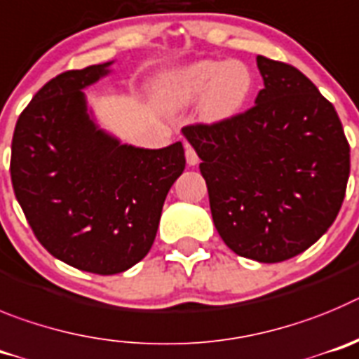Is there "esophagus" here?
Here are the masks:
<instances>
[{
  "label": "esophagus",
  "mask_w": 359,
  "mask_h": 359,
  "mask_svg": "<svg viewBox=\"0 0 359 359\" xmlns=\"http://www.w3.org/2000/svg\"><path fill=\"white\" fill-rule=\"evenodd\" d=\"M186 161L189 166H195V164H198V156H196L195 148H193L191 144H186Z\"/></svg>",
  "instance_id": "esophagus-1"
}]
</instances>
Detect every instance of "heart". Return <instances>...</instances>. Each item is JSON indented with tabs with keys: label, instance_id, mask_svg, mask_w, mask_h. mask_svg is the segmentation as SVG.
Here are the masks:
<instances>
[{
	"label": "heart",
	"instance_id": "obj_1",
	"mask_svg": "<svg viewBox=\"0 0 359 359\" xmlns=\"http://www.w3.org/2000/svg\"><path fill=\"white\" fill-rule=\"evenodd\" d=\"M256 87L250 66L240 60H200L175 71L164 82V98L172 107H184L202 98L209 119L240 114Z\"/></svg>",
	"mask_w": 359,
	"mask_h": 359
}]
</instances>
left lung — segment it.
<instances>
[{
    "mask_svg": "<svg viewBox=\"0 0 359 359\" xmlns=\"http://www.w3.org/2000/svg\"><path fill=\"white\" fill-rule=\"evenodd\" d=\"M256 105L182 128L215 227L238 256L280 263L311 247L344 202L351 148L332 103L297 67L257 55Z\"/></svg>",
    "mask_w": 359,
    "mask_h": 359,
    "instance_id": "left-lung-1",
    "label": "left lung"
}]
</instances>
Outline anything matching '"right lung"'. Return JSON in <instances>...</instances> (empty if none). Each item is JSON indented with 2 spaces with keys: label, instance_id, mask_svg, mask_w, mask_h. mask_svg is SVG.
Here are the masks:
<instances>
[{
  "label": "right lung",
  "instance_id": "add662e5",
  "mask_svg": "<svg viewBox=\"0 0 359 359\" xmlns=\"http://www.w3.org/2000/svg\"><path fill=\"white\" fill-rule=\"evenodd\" d=\"M111 64L66 71L41 87L15 123L11 157L15 198L39 243L98 276L147 256L186 168L180 141L161 150L121 144L89 118L82 89Z\"/></svg>",
  "mask_w": 359,
  "mask_h": 359
}]
</instances>
